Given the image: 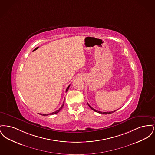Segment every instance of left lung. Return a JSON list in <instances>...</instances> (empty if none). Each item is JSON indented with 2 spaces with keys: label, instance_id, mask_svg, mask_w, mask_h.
<instances>
[{
  "label": "left lung",
  "instance_id": "8db88e82",
  "mask_svg": "<svg viewBox=\"0 0 155 155\" xmlns=\"http://www.w3.org/2000/svg\"><path fill=\"white\" fill-rule=\"evenodd\" d=\"M88 105L89 106V107L92 109V110H93L94 111H96L97 113H101V114H111V113H113V112H114V111H116L117 110H114L113 111H107V112H103V111H97L95 110V109H94V108H92L89 104L88 103Z\"/></svg>",
  "mask_w": 155,
  "mask_h": 155
}]
</instances>
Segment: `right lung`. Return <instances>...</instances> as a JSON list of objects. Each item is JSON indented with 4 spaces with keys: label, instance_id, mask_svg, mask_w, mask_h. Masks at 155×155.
<instances>
[{
    "label": "right lung",
    "instance_id": "1",
    "mask_svg": "<svg viewBox=\"0 0 155 155\" xmlns=\"http://www.w3.org/2000/svg\"><path fill=\"white\" fill-rule=\"evenodd\" d=\"M70 85H68V87L66 89V92H67V91L68 90V89H69V87H70ZM64 102H63V104L61 105V106L59 108V109L58 110L56 111H54V112H53V113H50V114H41V115H42V116H48V115H50V114H56V113H59V111H60L61 110V109L63 108V106H64Z\"/></svg>",
    "mask_w": 155,
    "mask_h": 155
}]
</instances>
